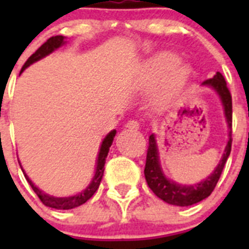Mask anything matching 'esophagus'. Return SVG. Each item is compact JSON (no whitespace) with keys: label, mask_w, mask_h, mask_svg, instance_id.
Returning a JSON list of instances; mask_svg holds the SVG:
<instances>
[{"label":"esophagus","mask_w":249,"mask_h":249,"mask_svg":"<svg viewBox=\"0 0 249 249\" xmlns=\"http://www.w3.org/2000/svg\"><path fill=\"white\" fill-rule=\"evenodd\" d=\"M126 127L128 129H133V131H137L140 128V122L136 120H129L128 122L126 123Z\"/></svg>","instance_id":"esophagus-1"}]
</instances>
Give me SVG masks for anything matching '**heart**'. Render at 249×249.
Returning a JSON list of instances; mask_svg holds the SVG:
<instances>
[{"mask_svg":"<svg viewBox=\"0 0 249 249\" xmlns=\"http://www.w3.org/2000/svg\"><path fill=\"white\" fill-rule=\"evenodd\" d=\"M181 62V59L177 54L169 53V52H163L149 61L148 63V76L152 82L160 81L164 77L168 76L171 72L177 67ZM191 70L187 66H182L173 73L171 78V85L172 86H181L182 83L186 82V80L190 77Z\"/></svg>","mask_w":249,"mask_h":249,"instance_id":"b5f03b06","label":"heart"}]
</instances>
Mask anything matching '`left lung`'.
<instances>
[{
	"label": "left lung",
	"mask_w": 249,
	"mask_h": 249,
	"mask_svg": "<svg viewBox=\"0 0 249 249\" xmlns=\"http://www.w3.org/2000/svg\"><path fill=\"white\" fill-rule=\"evenodd\" d=\"M202 85L213 87L219 94L222 103H223L224 114L227 118L228 127L231 129L230 141H228L226 149H224L223 157L219 160V164L214 169V172L210 177L206 178L203 182L193 184V186H181V184L168 181L160 171L155 136L151 135L148 140L146 166H144V177H146L147 184L158 198L169 204H175V206H191V204L198 203L202 199L207 198L215 188V184L221 177L224 164L227 162L231 148H232V138H231L232 137V96H231V92L227 87V82L224 80V77L222 76V73L217 72L214 77L206 80Z\"/></svg>",
	"instance_id": "obj_1"
}]
</instances>
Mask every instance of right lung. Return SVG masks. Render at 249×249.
I'll list each match as a JSON object with an SVG mask.
<instances>
[{"mask_svg":"<svg viewBox=\"0 0 249 249\" xmlns=\"http://www.w3.org/2000/svg\"><path fill=\"white\" fill-rule=\"evenodd\" d=\"M65 43V37L63 36H53L48 38L45 43H43L38 50L35 52L32 56L28 57V59L25 62L23 67H22L21 72L27 68L28 66L32 65L34 62L38 61V59L43 58L45 56H47L48 53H51L52 51H54L56 48H58L59 46H62ZM116 136V131L109 132L108 135L106 136V138L103 140L102 144H101V149L100 153H98V160H97V167H96V175H94L93 179H92L91 184H89L85 191H82L81 193L76 196H71V197H65V198H57V197H52V196H48L46 193H43L42 191L38 190L32 181H31L30 178L26 176L25 177L27 179V182L30 183V186L32 187V190L38 196V198L41 199L45 206L51 207V208H56V210H72V208H76V207L81 206V204L86 203V202L89 201L91 198L92 196L96 193V191L98 190V187H100L101 179H102L103 176V171H105V163H106V158H107V155H108L109 147H111L112 142H113V138Z\"/></svg>","mask_w":249,"mask_h":249,"instance_id":"1","label":"right lung"}]
</instances>
